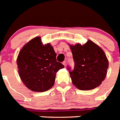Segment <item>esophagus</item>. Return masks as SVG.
<instances>
[{"mask_svg": "<svg viewBox=\"0 0 120 120\" xmlns=\"http://www.w3.org/2000/svg\"><path fill=\"white\" fill-rule=\"evenodd\" d=\"M63 64L64 65L65 67H66V61H64V62H63Z\"/></svg>", "mask_w": 120, "mask_h": 120, "instance_id": "obj_1", "label": "esophagus"}]
</instances>
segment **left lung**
Listing matches in <instances>:
<instances>
[{
    "instance_id": "left-lung-1",
    "label": "left lung",
    "mask_w": 120,
    "mask_h": 120,
    "mask_svg": "<svg viewBox=\"0 0 120 120\" xmlns=\"http://www.w3.org/2000/svg\"><path fill=\"white\" fill-rule=\"evenodd\" d=\"M74 61V68L69 70L72 84L82 90L96 88L107 75L109 61L106 54L98 45L90 40L84 45H70Z\"/></svg>"
}]
</instances>
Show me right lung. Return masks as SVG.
Instances as JSON below:
<instances>
[{
	"mask_svg": "<svg viewBox=\"0 0 120 120\" xmlns=\"http://www.w3.org/2000/svg\"><path fill=\"white\" fill-rule=\"evenodd\" d=\"M19 75L26 87L33 92H45L54 86L56 74L64 66L56 61V53L49 43L43 45L40 37L26 44L17 57Z\"/></svg>",
	"mask_w": 120,
	"mask_h": 120,
	"instance_id": "right-lung-1",
	"label": "right lung"
}]
</instances>
